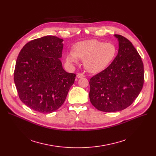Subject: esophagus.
Masks as SVG:
<instances>
[{"instance_id":"esophagus-1","label":"esophagus","mask_w":156,"mask_h":156,"mask_svg":"<svg viewBox=\"0 0 156 156\" xmlns=\"http://www.w3.org/2000/svg\"><path fill=\"white\" fill-rule=\"evenodd\" d=\"M85 75L83 73H78L77 75V77L78 78H82V77H85Z\"/></svg>"}]
</instances>
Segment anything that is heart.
Here are the masks:
<instances>
[{
	"label": "heart",
	"mask_w": 156,
	"mask_h": 156,
	"mask_svg": "<svg viewBox=\"0 0 156 156\" xmlns=\"http://www.w3.org/2000/svg\"><path fill=\"white\" fill-rule=\"evenodd\" d=\"M116 52V47L112 43L90 40L76 44L74 52L67 54L66 60L69 63H76L78 59H82L88 71L97 73L108 66Z\"/></svg>",
	"instance_id": "1"
}]
</instances>
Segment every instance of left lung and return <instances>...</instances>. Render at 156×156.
<instances>
[{"mask_svg":"<svg viewBox=\"0 0 156 156\" xmlns=\"http://www.w3.org/2000/svg\"><path fill=\"white\" fill-rule=\"evenodd\" d=\"M116 57L105 69L94 75L89 83L90 100L98 110L116 112L132 104L144 81V64L132 42L120 35Z\"/></svg>","mask_w":156,"mask_h":156,"instance_id":"left-lung-1","label":"left lung"}]
</instances>
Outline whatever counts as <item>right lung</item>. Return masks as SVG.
I'll use <instances>...</instances> for the list:
<instances>
[{
    "mask_svg": "<svg viewBox=\"0 0 156 156\" xmlns=\"http://www.w3.org/2000/svg\"><path fill=\"white\" fill-rule=\"evenodd\" d=\"M62 39L47 35L31 40L16 60L14 80L20 100L41 113H51L63 104L75 82V73L66 72L59 59Z\"/></svg>",
    "mask_w": 156,
    "mask_h": 156,
    "instance_id": "right-lung-1",
    "label": "right lung"
}]
</instances>
